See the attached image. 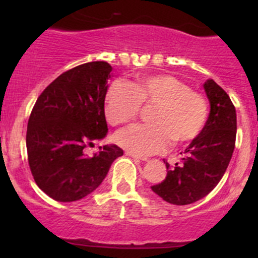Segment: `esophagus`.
<instances>
[{
	"label": "esophagus",
	"mask_w": 258,
	"mask_h": 258,
	"mask_svg": "<svg viewBox=\"0 0 258 258\" xmlns=\"http://www.w3.org/2000/svg\"><path fill=\"white\" fill-rule=\"evenodd\" d=\"M126 155H127V156H130V157L135 158V160H139V161H147V158H146V157H141V156L135 155V153H132V152H126Z\"/></svg>",
	"instance_id": "34e87169"
}]
</instances>
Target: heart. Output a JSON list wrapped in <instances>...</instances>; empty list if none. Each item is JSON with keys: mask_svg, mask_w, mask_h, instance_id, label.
<instances>
[{"mask_svg": "<svg viewBox=\"0 0 258 258\" xmlns=\"http://www.w3.org/2000/svg\"><path fill=\"white\" fill-rule=\"evenodd\" d=\"M141 105H156L152 124H139L117 135V142L140 156L160 153L172 141L188 144L201 135L209 117L204 95L171 75L140 77L136 82L116 81L106 93V118L112 126L136 119Z\"/></svg>", "mask_w": 258, "mask_h": 258, "instance_id": "1", "label": "heart"}]
</instances>
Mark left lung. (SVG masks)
Masks as SVG:
<instances>
[{
  "label": "left lung",
  "instance_id": "8db88e82",
  "mask_svg": "<svg viewBox=\"0 0 258 258\" xmlns=\"http://www.w3.org/2000/svg\"><path fill=\"white\" fill-rule=\"evenodd\" d=\"M210 101L206 126L184 150L181 162L167 167V176L152 191L177 206L194 204L210 194L222 176L235 150L237 118L232 101L213 80L204 83Z\"/></svg>",
  "mask_w": 258,
  "mask_h": 258
}]
</instances>
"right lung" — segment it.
<instances>
[{
  "mask_svg": "<svg viewBox=\"0 0 258 258\" xmlns=\"http://www.w3.org/2000/svg\"><path fill=\"white\" fill-rule=\"evenodd\" d=\"M112 67L105 61L80 64L45 88L31 112L26 135L28 165L37 186L59 202L79 201L95 191L123 151L98 147L92 157L86 146L105 139V97Z\"/></svg>",
  "mask_w": 258,
  "mask_h": 258,
  "instance_id": "obj_1",
  "label": "right lung"
}]
</instances>
